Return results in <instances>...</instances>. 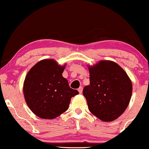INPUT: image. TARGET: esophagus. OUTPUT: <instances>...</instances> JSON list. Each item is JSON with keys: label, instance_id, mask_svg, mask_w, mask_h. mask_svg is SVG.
I'll return each mask as SVG.
<instances>
[{"label": "esophagus", "instance_id": "obj_1", "mask_svg": "<svg viewBox=\"0 0 149 149\" xmlns=\"http://www.w3.org/2000/svg\"><path fill=\"white\" fill-rule=\"evenodd\" d=\"M78 91H79V93H82V92H83V87H79V88L78 89Z\"/></svg>", "mask_w": 149, "mask_h": 149}]
</instances>
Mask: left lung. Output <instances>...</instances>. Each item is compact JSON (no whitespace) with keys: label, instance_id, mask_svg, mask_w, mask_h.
I'll return each mask as SVG.
<instances>
[{"label":"left lung","instance_id":"left-lung-1","mask_svg":"<svg viewBox=\"0 0 149 149\" xmlns=\"http://www.w3.org/2000/svg\"><path fill=\"white\" fill-rule=\"evenodd\" d=\"M90 85L83 89L89 111L103 121H113L124 113L132 94L125 71L111 60L88 66Z\"/></svg>","mask_w":149,"mask_h":149}]
</instances>
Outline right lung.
<instances>
[{
    "label": "right lung",
    "instance_id": "1",
    "mask_svg": "<svg viewBox=\"0 0 149 149\" xmlns=\"http://www.w3.org/2000/svg\"><path fill=\"white\" fill-rule=\"evenodd\" d=\"M66 64L53 59L39 61L31 68L24 82L26 102L32 113L45 119H54L68 110L71 97L79 94L62 76Z\"/></svg>",
    "mask_w": 149,
    "mask_h": 149
}]
</instances>
